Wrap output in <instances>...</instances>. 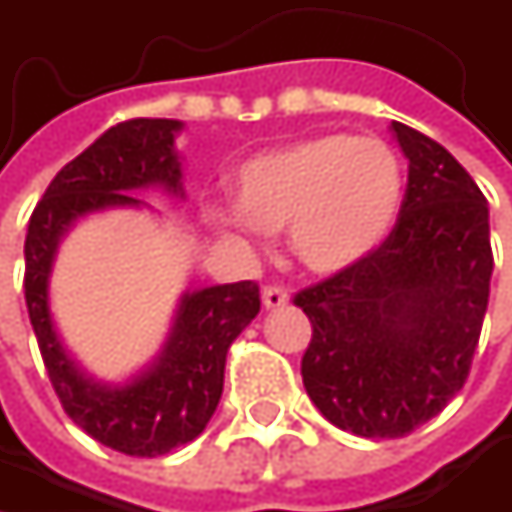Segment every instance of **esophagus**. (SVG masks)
Returning <instances> with one entry per match:
<instances>
[{"label":"esophagus","instance_id":"esophagus-1","mask_svg":"<svg viewBox=\"0 0 512 512\" xmlns=\"http://www.w3.org/2000/svg\"><path fill=\"white\" fill-rule=\"evenodd\" d=\"M263 308L266 311H278V308H284L287 302H290V293L284 290V287H278V284H269V287H263Z\"/></svg>","mask_w":512,"mask_h":512}]
</instances>
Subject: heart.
I'll return each instance as SVG.
<instances>
[{
	"instance_id": "b5f03b06",
	"label": "heart",
	"mask_w": 512,
	"mask_h": 512,
	"mask_svg": "<svg viewBox=\"0 0 512 512\" xmlns=\"http://www.w3.org/2000/svg\"><path fill=\"white\" fill-rule=\"evenodd\" d=\"M403 192L397 154L373 136L320 133L246 159L234 204L207 210L225 231H284L311 272H341L388 234Z\"/></svg>"
}]
</instances>
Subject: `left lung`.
Instances as JSON below:
<instances>
[{"label": "left lung", "instance_id": "left-lung-1", "mask_svg": "<svg viewBox=\"0 0 512 512\" xmlns=\"http://www.w3.org/2000/svg\"><path fill=\"white\" fill-rule=\"evenodd\" d=\"M409 183L391 234L356 266L293 296L311 320L302 382L341 430L400 439L460 391L489 305V207L430 136L391 124Z\"/></svg>", "mask_w": 512, "mask_h": 512}]
</instances>
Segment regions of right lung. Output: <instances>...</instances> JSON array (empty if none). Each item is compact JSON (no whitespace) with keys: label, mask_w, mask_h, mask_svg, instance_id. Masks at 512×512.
Wrapping results in <instances>:
<instances>
[{"label":"right lung","mask_w":512,"mask_h":512,"mask_svg":"<svg viewBox=\"0 0 512 512\" xmlns=\"http://www.w3.org/2000/svg\"><path fill=\"white\" fill-rule=\"evenodd\" d=\"M180 127L168 118H133L106 130L52 177L26 234V308L52 388L73 424L127 457H159L201 436L222 397L228 350L260 311L255 281L186 293L162 356L127 385L85 376L55 335L47 284L61 234L85 213L139 207L130 195L136 189L162 186L183 198L174 154Z\"/></svg>","instance_id":"right-lung-1"}]
</instances>
